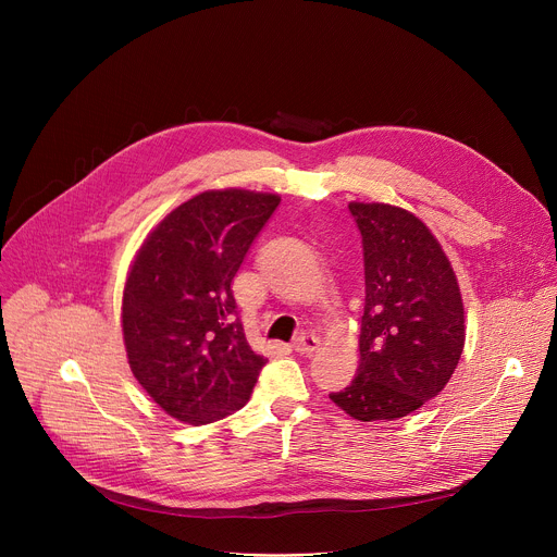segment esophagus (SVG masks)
Here are the masks:
<instances>
[{
  "label": "esophagus",
  "mask_w": 557,
  "mask_h": 557,
  "mask_svg": "<svg viewBox=\"0 0 557 557\" xmlns=\"http://www.w3.org/2000/svg\"><path fill=\"white\" fill-rule=\"evenodd\" d=\"M293 348H295L299 355H310V352H314L317 348H320V337H314V335H310V333H301V335L295 339Z\"/></svg>",
  "instance_id": "34e87169"
}]
</instances>
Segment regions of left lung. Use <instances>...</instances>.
<instances>
[{
    "instance_id": "obj_1",
    "label": "left lung",
    "mask_w": 557,
    "mask_h": 557,
    "mask_svg": "<svg viewBox=\"0 0 557 557\" xmlns=\"http://www.w3.org/2000/svg\"><path fill=\"white\" fill-rule=\"evenodd\" d=\"M363 243L366 304L357 376L331 401L357 421H396L447 385L465 348L456 273L436 235L412 211L348 205Z\"/></svg>"
}]
</instances>
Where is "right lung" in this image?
Here are the masks:
<instances>
[{
    "instance_id": "1",
    "label": "right lung",
    "mask_w": 557,
    "mask_h": 557,
    "mask_svg": "<svg viewBox=\"0 0 557 557\" xmlns=\"http://www.w3.org/2000/svg\"><path fill=\"white\" fill-rule=\"evenodd\" d=\"M277 194L209 189L158 222L123 288L132 374L172 419L207 425L240 410L267 359L235 320L231 282Z\"/></svg>"
}]
</instances>
